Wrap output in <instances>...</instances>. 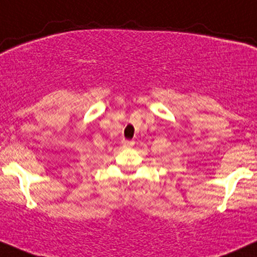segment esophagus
Returning a JSON list of instances; mask_svg holds the SVG:
<instances>
[{
	"instance_id": "obj_1",
	"label": "esophagus",
	"mask_w": 257,
	"mask_h": 257,
	"mask_svg": "<svg viewBox=\"0 0 257 257\" xmlns=\"http://www.w3.org/2000/svg\"><path fill=\"white\" fill-rule=\"evenodd\" d=\"M121 144H122L123 148H131L132 146H134L135 142H132V141H127V140H123L122 142H121Z\"/></svg>"
}]
</instances>
